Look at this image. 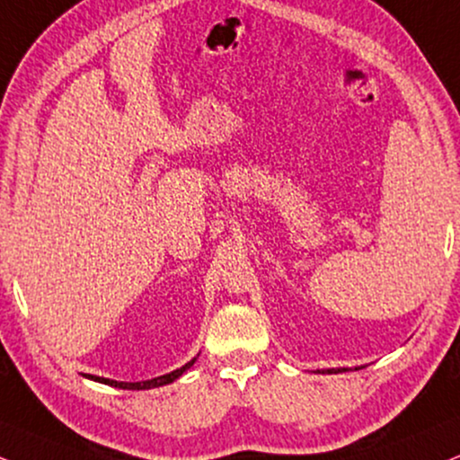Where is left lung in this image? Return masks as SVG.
Returning <instances> with one entry per match:
<instances>
[{
	"label": "left lung",
	"mask_w": 460,
	"mask_h": 460,
	"mask_svg": "<svg viewBox=\"0 0 460 460\" xmlns=\"http://www.w3.org/2000/svg\"><path fill=\"white\" fill-rule=\"evenodd\" d=\"M341 371H345V368H326V373H341ZM324 373V371H322Z\"/></svg>",
	"instance_id": "8db88e82"
}]
</instances>
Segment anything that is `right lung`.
Wrapping results in <instances>:
<instances>
[{
    "label": "right lung",
    "instance_id": "obj_1",
    "mask_svg": "<svg viewBox=\"0 0 460 460\" xmlns=\"http://www.w3.org/2000/svg\"><path fill=\"white\" fill-rule=\"evenodd\" d=\"M196 358H191L187 365H183L177 371H170L166 376H160V377H153V379H146V382H117V379H106V377H98V376H84L89 379H93V382H100V384H109V386H115V388H123V390H149V388H160V386H166V384H172L174 379H179L183 373L194 365Z\"/></svg>",
    "mask_w": 460,
    "mask_h": 460
}]
</instances>
